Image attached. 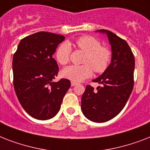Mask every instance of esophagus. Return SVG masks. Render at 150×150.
I'll return each mask as SVG.
<instances>
[{
  "label": "esophagus",
  "instance_id": "esophagus-1",
  "mask_svg": "<svg viewBox=\"0 0 150 150\" xmlns=\"http://www.w3.org/2000/svg\"><path fill=\"white\" fill-rule=\"evenodd\" d=\"M76 85H77L76 82H71V86H76Z\"/></svg>",
  "mask_w": 150,
  "mask_h": 150
}]
</instances>
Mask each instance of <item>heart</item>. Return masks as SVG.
Here are the masks:
<instances>
[{"label":"heart","mask_w":150,"mask_h":150,"mask_svg":"<svg viewBox=\"0 0 150 150\" xmlns=\"http://www.w3.org/2000/svg\"><path fill=\"white\" fill-rule=\"evenodd\" d=\"M76 45L86 53L83 65H71L61 71L62 77L74 82H80L93 75V69L96 73L103 72L110 64L111 52L106 47H101L98 40L90 36H84L76 40ZM71 47L67 43L61 44L56 52L59 64L64 65L70 60Z\"/></svg>","instance_id":"1"}]
</instances>
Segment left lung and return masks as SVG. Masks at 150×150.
Here are the masks:
<instances>
[{"label": "left lung", "instance_id": "left-lung-1", "mask_svg": "<svg viewBox=\"0 0 150 150\" xmlns=\"http://www.w3.org/2000/svg\"><path fill=\"white\" fill-rule=\"evenodd\" d=\"M96 32L107 36L111 47V62L102 75L93 80L102 86H87L82 96L85 117L97 123L116 117L125 106L134 86L135 58L128 43L106 29Z\"/></svg>", "mask_w": 150, "mask_h": 150}]
</instances>
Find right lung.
<instances>
[{
    "label": "right lung",
    "instance_id": "obj_1",
    "mask_svg": "<svg viewBox=\"0 0 150 150\" xmlns=\"http://www.w3.org/2000/svg\"><path fill=\"white\" fill-rule=\"evenodd\" d=\"M61 35L39 32L20 41L13 56V83L20 104L38 120L54 117L71 86L68 79L54 82L58 65L53 54L64 40Z\"/></svg>",
    "mask_w": 150,
    "mask_h": 150
}]
</instances>
